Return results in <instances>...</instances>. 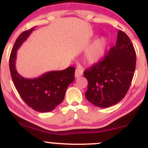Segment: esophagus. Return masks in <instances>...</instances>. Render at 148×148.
I'll list each match as a JSON object with an SVG mask.
<instances>
[{
	"label": "esophagus",
	"instance_id": "obj_1",
	"mask_svg": "<svg viewBox=\"0 0 148 148\" xmlns=\"http://www.w3.org/2000/svg\"><path fill=\"white\" fill-rule=\"evenodd\" d=\"M83 74V70L82 69H77L75 71V77H79Z\"/></svg>",
	"mask_w": 148,
	"mask_h": 148
}]
</instances>
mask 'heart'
<instances>
[{
    "label": "heart",
    "mask_w": 148,
    "mask_h": 148,
    "mask_svg": "<svg viewBox=\"0 0 148 148\" xmlns=\"http://www.w3.org/2000/svg\"><path fill=\"white\" fill-rule=\"evenodd\" d=\"M107 47V41L104 38L97 40L86 51V59L90 63H95L103 57Z\"/></svg>",
    "instance_id": "heart-1"
}]
</instances>
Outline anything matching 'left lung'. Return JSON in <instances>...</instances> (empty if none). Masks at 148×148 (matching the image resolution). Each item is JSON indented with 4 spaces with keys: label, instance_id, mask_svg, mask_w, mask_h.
Wrapping results in <instances>:
<instances>
[{
    "label": "left lung",
    "instance_id": "8db88e82",
    "mask_svg": "<svg viewBox=\"0 0 148 148\" xmlns=\"http://www.w3.org/2000/svg\"><path fill=\"white\" fill-rule=\"evenodd\" d=\"M135 66L136 53L133 44L128 36L120 30L116 45L99 62L84 71L88 81L86 99L101 108L117 104L130 86Z\"/></svg>",
    "mask_w": 148,
    "mask_h": 148
}]
</instances>
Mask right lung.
Here are the masks:
<instances>
[{
	"label": "right lung",
	"instance_id": "obj_1",
	"mask_svg": "<svg viewBox=\"0 0 148 148\" xmlns=\"http://www.w3.org/2000/svg\"><path fill=\"white\" fill-rule=\"evenodd\" d=\"M34 30L33 27L23 31L16 39L10 55V75L19 95L28 107L36 112H48L64 100L67 87L74 80L75 68L50 71L34 79L23 78L18 74L15 67L17 49Z\"/></svg>",
	"mask_w": 148,
	"mask_h": 148
}]
</instances>
